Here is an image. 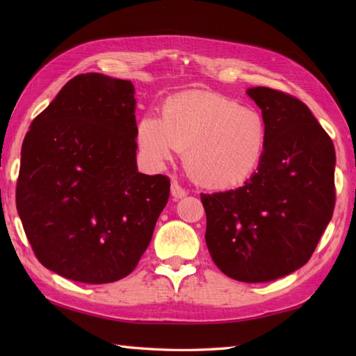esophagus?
I'll return each instance as SVG.
<instances>
[{"mask_svg":"<svg viewBox=\"0 0 356 356\" xmlns=\"http://www.w3.org/2000/svg\"><path fill=\"white\" fill-rule=\"evenodd\" d=\"M171 195H172L174 199H182V197H185V195H186L185 188L180 186L177 182H172V184H171Z\"/></svg>","mask_w":356,"mask_h":356,"instance_id":"esophagus-1","label":"esophagus"}]
</instances>
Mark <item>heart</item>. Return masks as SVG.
<instances>
[{"label":"heart","mask_w":356,"mask_h":356,"mask_svg":"<svg viewBox=\"0 0 356 356\" xmlns=\"http://www.w3.org/2000/svg\"><path fill=\"white\" fill-rule=\"evenodd\" d=\"M138 142L156 166L188 148V165L197 180L226 190L243 184L259 168L266 124L259 110L223 95H182L165 104L162 118H142Z\"/></svg>","instance_id":"b5f03b06"}]
</instances>
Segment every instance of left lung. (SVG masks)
I'll return each instance as SVG.
<instances>
[{
  "label": "left lung",
  "mask_w": 356,
  "mask_h": 356,
  "mask_svg": "<svg viewBox=\"0 0 356 356\" xmlns=\"http://www.w3.org/2000/svg\"><path fill=\"white\" fill-rule=\"evenodd\" d=\"M266 124L259 168L243 186L202 194L208 251L225 275L264 283L306 264L335 207V148L297 97L248 88Z\"/></svg>",
  "instance_id": "8db88e82"
}]
</instances>
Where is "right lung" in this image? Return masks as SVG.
<instances>
[{"label":"right lung","mask_w":356,"mask_h":356,"mask_svg":"<svg viewBox=\"0 0 356 356\" xmlns=\"http://www.w3.org/2000/svg\"><path fill=\"white\" fill-rule=\"evenodd\" d=\"M130 81L78 74L38 115L21 148L17 209L42 266L102 284L131 274L170 197L138 171Z\"/></svg>","instance_id":"add662e5"}]
</instances>
